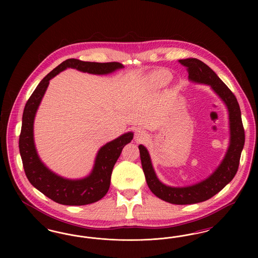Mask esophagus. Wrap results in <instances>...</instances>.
I'll return each mask as SVG.
<instances>
[{
  "instance_id": "34e87169",
  "label": "esophagus",
  "mask_w": 258,
  "mask_h": 258,
  "mask_svg": "<svg viewBox=\"0 0 258 258\" xmlns=\"http://www.w3.org/2000/svg\"><path fill=\"white\" fill-rule=\"evenodd\" d=\"M146 137H147V135H146L145 132H143L142 130L137 128V130L135 131V139H136L137 141L144 140V139H146Z\"/></svg>"
}]
</instances>
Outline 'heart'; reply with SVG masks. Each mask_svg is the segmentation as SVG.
Returning a JSON list of instances; mask_svg holds the SVG:
<instances>
[{"label": "heart", "mask_w": 258, "mask_h": 258, "mask_svg": "<svg viewBox=\"0 0 258 258\" xmlns=\"http://www.w3.org/2000/svg\"><path fill=\"white\" fill-rule=\"evenodd\" d=\"M165 77H166V74L162 72H157L155 74H152L150 76V80L152 82H155V83H160V82H163L165 80Z\"/></svg>", "instance_id": "obj_1"}]
</instances>
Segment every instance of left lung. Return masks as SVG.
<instances>
[{"label":"left lung","mask_w":258,"mask_h":258,"mask_svg":"<svg viewBox=\"0 0 258 258\" xmlns=\"http://www.w3.org/2000/svg\"><path fill=\"white\" fill-rule=\"evenodd\" d=\"M179 61L187 68L189 81L211 87L225 104L228 111L230 133L229 146L216 170L201 182L186 186H170L161 183L154 170L147 149L143 145L138 146L142 168L151 191L168 203L186 205L208 200L232 181L238 170L241 153L245 144V131L237 98L212 69L196 58H187Z\"/></svg>","instance_id":"8db88e82"}]
</instances>
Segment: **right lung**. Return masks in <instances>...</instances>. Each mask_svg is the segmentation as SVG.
<instances>
[{
  "label": "right lung",
  "instance_id": "1",
  "mask_svg": "<svg viewBox=\"0 0 258 258\" xmlns=\"http://www.w3.org/2000/svg\"><path fill=\"white\" fill-rule=\"evenodd\" d=\"M68 68L82 73L103 75L123 69V66L117 61L95 62L68 59L39 82L25 105L19 136V151L29 182L45 197L59 204L80 206L97 202L107 194L113 167L123 148L133 140L134 133H125L100 148L92 171L82 179H67L51 171L37 155L34 140V121L50 80Z\"/></svg>",
  "mask_w": 258,
  "mask_h": 258
}]
</instances>
